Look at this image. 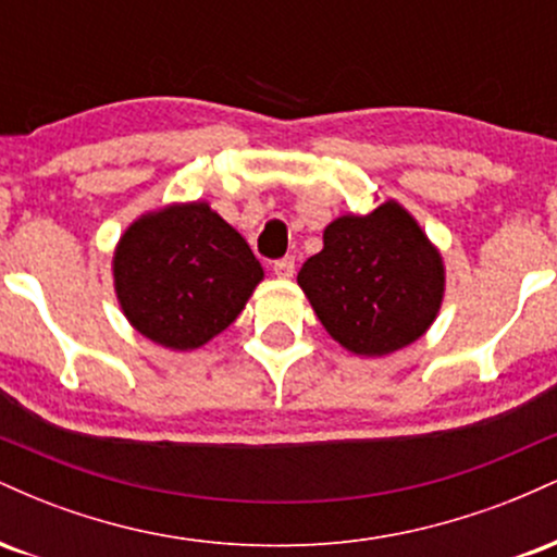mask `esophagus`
<instances>
[{
	"instance_id": "esophagus-1",
	"label": "esophagus",
	"mask_w": 557,
	"mask_h": 557,
	"mask_svg": "<svg viewBox=\"0 0 557 557\" xmlns=\"http://www.w3.org/2000/svg\"><path fill=\"white\" fill-rule=\"evenodd\" d=\"M272 270H274V274H277V277H293V272H296V259H293V257L277 259L272 264Z\"/></svg>"
}]
</instances>
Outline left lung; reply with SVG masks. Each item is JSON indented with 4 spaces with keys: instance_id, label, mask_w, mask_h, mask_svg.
Masks as SVG:
<instances>
[{
    "instance_id": "left-lung-1",
    "label": "left lung",
    "mask_w": 557,
    "mask_h": 557,
    "mask_svg": "<svg viewBox=\"0 0 557 557\" xmlns=\"http://www.w3.org/2000/svg\"><path fill=\"white\" fill-rule=\"evenodd\" d=\"M298 285L319 322L359 356H387L424 335L443 304V259L395 201L341 216L324 248L306 259Z\"/></svg>"
}]
</instances>
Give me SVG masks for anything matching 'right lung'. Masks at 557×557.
Here are the masks:
<instances>
[{
	"label": "right lung",
	"mask_w": 557,
	"mask_h": 557,
	"mask_svg": "<svg viewBox=\"0 0 557 557\" xmlns=\"http://www.w3.org/2000/svg\"><path fill=\"white\" fill-rule=\"evenodd\" d=\"M264 270L207 203L140 216L114 253V287L140 335L190 350L235 322Z\"/></svg>",
	"instance_id": "right-lung-1"
}]
</instances>
